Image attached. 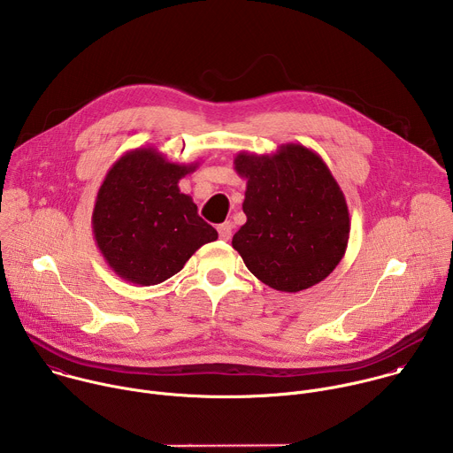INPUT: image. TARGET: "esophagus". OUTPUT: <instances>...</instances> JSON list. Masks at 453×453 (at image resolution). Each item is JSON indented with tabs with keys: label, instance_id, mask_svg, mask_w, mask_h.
I'll list each match as a JSON object with an SVG mask.
<instances>
[{
	"label": "esophagus",
	"instance_id": "obj_1",
	"mask_svg": "<svg viewBox=\"0 0 453 453\" xmlns=\"http://www.w3.org/2000/svg\"><path fill=\"white\" fill-rule=\"evenodd\" d=\"M217 229H219V236L227 242L231 238V233H233V224L231 222H224Z\"/></svg>",
	"mask_w": 453,
	"mask_h": 453
}]
</instances>
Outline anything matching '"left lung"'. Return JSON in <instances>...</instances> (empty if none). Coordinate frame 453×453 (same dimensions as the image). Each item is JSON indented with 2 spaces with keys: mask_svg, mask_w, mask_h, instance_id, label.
Here are the masks:
<instances>
[{
  "mask_svg": "<svg viewBox=\"0 0 453 453\" xmlns=\"http://www.w3.org/2000/svg\"><path fill=\"white\" fill-rule=\"evenodd\" d=\"M236 173L247 180V222L233 247L245 267L280 292H301L326 280L349 240L346 197L322 157L299 143L274 154L242 150Z\"/></svg>",
  "mask_w": 453,
  "mask_h": 453,
  "instance_id": "8db88e82",
  "label": "left lung"
}]
</instances>
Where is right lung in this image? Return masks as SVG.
Returning a JSON list of instances; mask_svg holds the SVG:
<instances>
[{
	"label": "right lung",
	"instance_id": "add662e5",
	"mask_svg": "<svg viewBox=\"0 0 453 453\" xmlns=\"http://www.w3.org/2000/svg\"><path fill=\"white\" fill-rule=\"evenodd\" d=\"M197 166L172 163L154 147L128 150L111 166L91 224L104 260L121 280L142 287L163 283L219 238L179 189V180Z\"/></svg>",
	"mask_w": 453,
	"mask_h": 453
}]
</instances>
